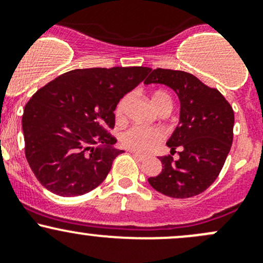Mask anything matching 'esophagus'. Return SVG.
<instances>
[{"label":"esophagus","instance_id":"34e87169","mask_svg":"<svg viewBox=\"0 0 263 263\" xmlns=\"http://www.w3.org/2000/svg\"><path fill=\"white\" fill-rule=\"evenodd\" d=\"M129 152L132 153L133 156H134L135 158H137L138 161H143L145 158V156L144 155H140V153H138V152H134V151H129Z\"/></svg>","mask_w":263,"mask_h":263}]
</instances>
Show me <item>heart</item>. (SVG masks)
<instances>
[{"mask_svg":"<svg viewBox=\"0 0 263 263\" xmlns=\"http://www.w3.org/2000/svg\"><path fill=\"white\" fill-rule=\"evenodd\" d=\"M126 101H128V97L121 98V100L119 101L118 106H116L115 114L118 119H120L121 116H123ZM165 101L171 102L167 93L162 92V90H156L152 95V103L155 105L156 108H157L161 103L165 102ZM120 138L123 145L128 148V149L135 151V152L145 153L152 151L153 148L163 139V133L161 132L160 129L134 125L130 126L129 129H126L125 132L121 133Z\"/></svg>","mask_w":263,"mask_h":263,"instance_id":"obj_1","label":"heart"}]
</instances>
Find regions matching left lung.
Returning <instances> with one entry per match:
<instances>
[{
  "instance_id": "obj_1",
  "label": "left lung",
  "mask_w": 263,
  "mask_h": 263,
  "mask_svg": "<svg viewBox=\"0 0 263 263\" xmlns=\"http://www.w3.org/2000/svg\"><path fill=\"white\" fill-rule=\"evenodd\" d=\"M165 84L178 95L180 115L166 142L179 160L160 157L162 171L148 179L153 189L173 198H191L206 191L219 176L233 143L234 111L217 89L198 78L170 69L152 70L144 84Z\"/></svg>"
}]
</instances>
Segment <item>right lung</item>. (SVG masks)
Masks as SVG:
<instances>
[{"instance_id":"obj_1","label":"right lung","mask_w":263,"mask_h":263,"mask_svg":"<svg viewBox=\"0 0 263 263\" xmlns=\"http://www.w3.org/2000/svg\"><path fill=\"white\" fill-rule=\"evenodd\" d=\"M149 67H92L60 75L33 95L23 114L25 157L46 189L61 197L97 188L124 151L114 148L119 101Z\"/></svg>"}]
</instances>
